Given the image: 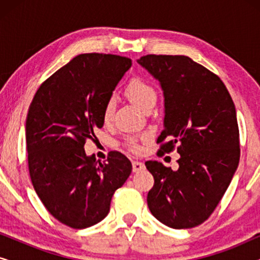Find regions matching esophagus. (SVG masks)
<instances>
[{"label": "esophagus", "instance_id": "esophagus-1", "mask_svg": "<svg viewBox=\"0 0 260 260\" xmlns=\"http://www.w3.org/2000/svg\"><path fill=\"white\" fill-rule=\"evenodd\" d=\"M145 169V166L143 162H138V161H134L133 162V170L135 173L142 172V170Z\"/></svg>", "mask_w": 260, "mask_h": 260}]
</instances>
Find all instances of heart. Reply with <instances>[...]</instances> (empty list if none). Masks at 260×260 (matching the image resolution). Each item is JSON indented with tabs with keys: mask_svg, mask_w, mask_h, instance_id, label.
Wrapping results in <instances>:
<instances>
[{
	"mask_svg": "<svg viewBox=\"0 0 260 260\" xmlns=\"http://www.w3.org/2000/svg\"><path fill=\"white\" fill-rule=\"evenodd\" d=\"M125 92L127 97L131 99V102H134L143 111L145 109H148L149 106H154L156 99H157V94H156L154 86L149 84L148 81L142 79V78H134V79H131L129 84L126 85ZM115 99H108V102L105 103L104 111H103V118H104L105 122L111 120L113 113H115ZM130 148L133 151H138V149H140L135 142H131Z\"/></svg>",
	"mask_w": 260,
	"mask_h": 260,
	"instance_id": "heart-1",
	"label": "heart"
}]
</instances>
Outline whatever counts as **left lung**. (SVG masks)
Returning <instances> with one entry per match:
<instances>
[{
    "mask_svg": "<svg viewBox=\"0 0 260 260\" xmlns=\"http://www.w3.org/2000/svg\"><path fill=\"white\" fill-rule=\"evenodd\" d=\"M165 97L159 151L177 145L179 168L147 161L155 183L148 207L172 229H191L208 219L221 200L240 157L236 106L221 79L184 55H145L137 60Z\"/></svg>",
    "mask_w": 260,
    "mask_h": 260,
    "instance_id": "left-lung-1",
    "label": "left lung"
}]
</instances>
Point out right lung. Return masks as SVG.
<instances>
[{"label":"right lung","mask_w":260,"mask_h":260,"mask_svg":"<svg viewBox=\"0 0 260 260\" xmlns=\"http://www.w3.org/2000/svg\"><path fill=\"white\" fill-rule=\"evenodd\" d=\"M130 67L131 60L119 55H77L39 87L28 110L31 183L47 211L72 229L102 221L133 170L118 151L102 163L84 149L86 138L104 125L105 103Z\"/></svg>","instance_id":"obj_1"}]
</instances>
